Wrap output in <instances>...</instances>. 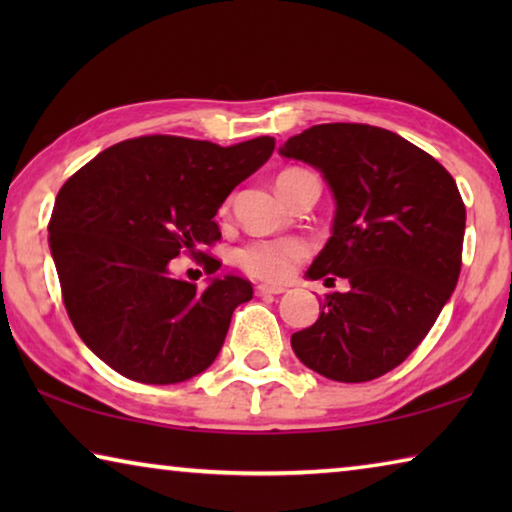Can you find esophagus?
I'll return each instance as SVG.
<instances>
[{
    "label": "esophagus",
    "instance_id": "obj_1",
    "mask_svg": "<svg viewBox=\"0 0 512 512\" xmlns=\"http://www.w3.org/2000/svg\"><path fill=\"white\" fill-rule=\"evenodd\" d=\"M287 289L280 287V284H259V287L255 289L257 296H280V293H284Z\"/></svg>",
    "mask_w": 512,
    "mask_h": 512
}]
</instances>
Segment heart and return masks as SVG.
<instances>
[{
  "label": "heart",
  "instance_id": "b5f03b06",
  "mask_svg": "<svg viewBox=\"0 0 512 512\" xmlns=\"http://www.w3.org/2000/svg\"><path fill=\"white\" fill-rule=\"evenodd\" d=\"M305 171H284L280 178L296 176ZM277 178V180H280ZM309 255V244L296 237L282 239H253L237 250V264L244 273L257 280L282 282L293 273L302 259Z\"/></svg>",
  "mask_w": 512,
  "mask_h": 512
}]
</instances>
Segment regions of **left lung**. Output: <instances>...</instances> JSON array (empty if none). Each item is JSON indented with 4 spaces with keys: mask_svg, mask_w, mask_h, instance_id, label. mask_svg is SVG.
<instances>
[{
    "mask_svg": "<svg viewBox=\"0 0 512 512\" xmlns=\"http://www.w3.org/2000/svg\"><path fill=\"white\" fill-rule=\"evenodd\" d=\"M280 155L323 173L336 203L332 237L307 277L350 282L325 296L291 348L334 381L386 375L429 334L458 282L465 205L454 178L404 137L368 124L311 126Z\"/></svg>",
    "mask_w": 512,
    "mask_h": 512,
    "instance_id": "8db88e82",
    "label": "left lung"
}]
</instances>
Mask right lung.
Returning a JSON list of instances; mask_svg holds the SVG:
<instances>
[{"instance_id":"1","label":"right lung","mask_w":512,"mask_h":512,"mask_svg":"<svg viewBox=\"0 0 512 512\" xmlns=\"http://www.w3.org/2000/svg\"><path fill=\"white\" fill-rule=\"evenodd\" d=\"M273 137L219 146L146 135L99 153L60 187L49 221L69 320L112 370L142 384H178L212 366L232 311L253 298L244 277L176 280L180 253L205 257L221 239L214 216L262 167ZM210 275L221 262L205 259Z\"/></svg>"}]
</instances>
